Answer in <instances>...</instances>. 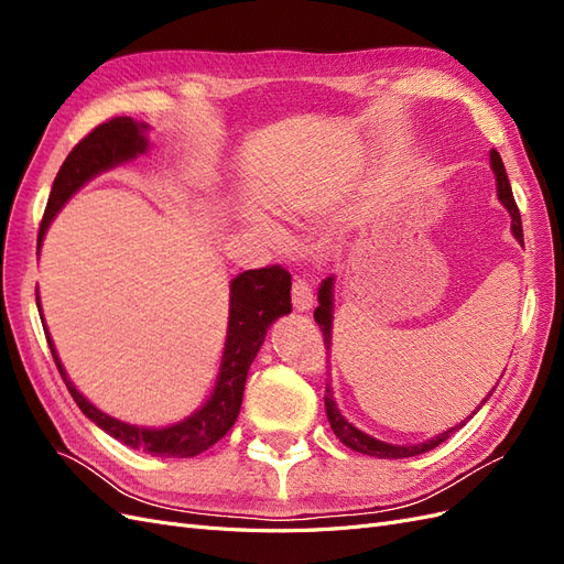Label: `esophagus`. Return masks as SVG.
<instances>
[{
    "label": "esophagus",
    "instance_id": "obj_1",
    "mask_svg": "<svg viewBox=\"0 0 564 564\" xmlns=\"http://www.w3.org/2000/svg\"><path fill=\"white\" fill-rule=\"evenodd\" d=\"M292 303H294V308L299 313H305V311L313 308V286L308 284V280H303V278L294 280V284H292Z\"/></svg>",
    "mask_w": 564,
    "mask_h": 564
}]
</instances>
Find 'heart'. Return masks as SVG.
Returning <instances> with one entry per match:
<instances>
[{"label": "heart", "mask_w": 564, "mask_h": 564, "mask_svg": "<svg viewBox=\"0 0 564 564\" xmlns=\"http://www.w3.org/2000/svg\"><path fill=\"white\" fill-rule=\"evenodd\" d=\"M268 232H270L272 237H280V232H278V230H272V228H268Z\"/></svg>", "instance_id": "obj_1"}]
</instances>
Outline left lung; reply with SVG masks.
I'll list each match as a JSON object with an SVG mask.
<instances>
[{
  "mask_svg": "<svg viewBox=\"0 0 564 564\" xmlns=\"http://www.w3.org/2000/svg\"><path fill=\"white\" fill-rule=\"evenodd\" d=\"M489 164H491V169H494V176H497V193H499V199H501V204H503V207H506L508 214H510V230H513L516 240H518L520 245H524V237H522V218H520V212H518V204H516L513 191H510V183H508V176H506V169H503L501 155H499L497 150L489 152ZM317 301H319V305L315 308L313 317H315V322L319 324V329H322L324 348L332 350L334 275L327 278V280H324V282L319 284ZM327 355H329V352H327ZM489 395H491V392H489ZM489 395L480 402V406L489 400ZM324 406H327V419H329V425H332L334 435H336L340 442H344L346 447H350L352 452L367 454V456H377V458H406V456H419V454H423V452H431V449H435L437 445H442V442H445L454 431L464 429L466 421L473 419V414L477 412V409H480V406H477L475 412H473L466 421H460L458 425H454V429H449V431H445V433H440V435H435V437H431V440H425V442H419V445H388V442H381V440H377V437H371V435L362 433L360 429H355V425H352L344 414H340V409H338V404H336V400H334V390H332L329 383H327V395H324Z\"/></svg>",
  "mask_w": 564,
  "mask_h": 564,
  "instance_id": "left-lung-1",
  "label": "left lung"
}]
</instances>
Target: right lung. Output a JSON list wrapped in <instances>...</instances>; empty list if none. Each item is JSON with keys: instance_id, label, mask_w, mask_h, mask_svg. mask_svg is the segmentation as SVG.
Returning a JSON list of instances; mask_svg holds the SVG:
<instances>
[{"instance_id": "obj_1", "label": "right lung", "mask_w": 564, "mask_h": 564, "mask_svg": "<svg viewBox=\"0 0 564 564\" xmlns=\"http://www.w3.org/2000/svg\"><path fill=\"white\" fill-rule=\"evenodd\" d=\"M148 124L133 122L131 117H112L108 122L98 124L89 135L73 148L70 155L65 158L63 166L51 185V195L44 209V218L37 235V253L42 249L44 235L51 226V220L65 207L84 183H89L94 176L108 172V169L131 162L148 150ZM37 308L40 294H37ZM292 313V275L280 265H268L259 270H245L230 282V315H228V334L226 348L220 357V369L216 377V386L209 400L204 402L195 414L187 419L166 425V429H143V425H131L119 419L108 416L94 406L75 383L67 379V373L58 360L54 340L48 336L44 324L46 344L54 355L61 377L70 390L73 400L91 419L98 429H104L108 435L122 442L131 449H141L152 456L166 458H187L207 452L212 445L224 437L232 423L237 421L242 406L247 373L253 362L256 352L261 350L268 327L278 317Z\"/></svg>"}]
</instances>
